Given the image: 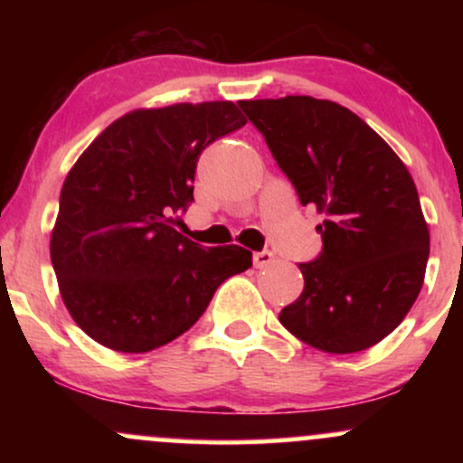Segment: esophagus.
Segmentation results:
<instances>
[{
	"label": "esophagus",
	"mask_w": 463,
	"mask_h": 463,
	"mask_svg": "<svg viewBox=\"0 0 463 463\" xmlns=\"http://www.w3.org/2000/svg\"><path fill=\"white\" fill-rule=\"evenodd\" d=\"M274 261V254L272 252H268V250H263V252H254L252 254V263H254V268H268L269 263Z\"/></svg>",
	"instance_id": "34e87169"
}]
</instances>
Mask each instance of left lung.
Wrapping results in <instances>:
<instances>
[{"instance_id": "left-lung-1", "label": "left lung", "mask_w": 463, "mask_h": 463, "mask_svg": "<svg viewBox=\"0 0 463 463\" xmlns=\"http://www.w3.org/2000/svg\"><path fill=\"white\" fill-rule=\"evenodd\" d=\"M269 152L313 204L324 250L300 263L305 289L280 311L291 335L350 354L405 320L424 283L429 226L405 163L374 130L331 99H241Z\"/></svg>"}]
</instances>
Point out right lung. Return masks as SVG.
<instances>
[{
    "mask_svg": "<svg viewBox=\"0 0 463 463\" xmlns=\"http://www.w3.org/2000/svg\"><path fill=\"white\" fill-rule=\"evenodd\" d=\"M241 126L228 99L137 109L69 169L50 257L69 316L95 342L117 353L161 348L252 265L246 248H202L172 226L194 200L200 152Z\"/></svg>",
    "mask_w": 463,
    "mask_h": 463,
    "instance_id": "obj_1",
    "label": "right lung"
}]
</instances>
